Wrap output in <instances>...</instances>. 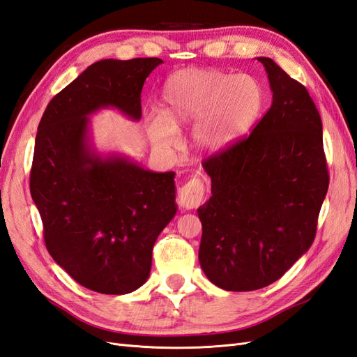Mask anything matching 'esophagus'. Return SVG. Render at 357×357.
<instances>
[{
	"label": "esophagus",
	"instance_id": "34e87169",
	"mask_svg": "<svg viewBox=\"0 0 357 357\" xmlns=\"http://www.w3.org/2000/svg\"><path fill=\"white\" fill-rule=\"evenodd\" d=\"M204 195V185L203 181L194 177L190 178L185 186H181L178 190V202L180 206L185 208H197L199 203L203 202Z\"/></svg>",
	"mask_w": 357,
	"mask_h": 357
}]
</instances>
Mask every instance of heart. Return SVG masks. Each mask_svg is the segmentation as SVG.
I'll use <instances>...</instances> for the list:
<instances>
[{"instance_id":"1","label":"heart","mask_w":357,"mask_h":357,"mask_svg":"<svg viewBox=\"0 0 357 357\" xmlns=\"http://www.w3.org/2000/svg\"><path fill=\"white\" fill-rule=\"evenodd\" d=\"M264 89L256 78L220 69H183L165 82L162 113L151 116L150 133L162 145L174 144L177 127L190 124L203 151H220L250 132L262 112Z\"/></svg>"}]
</instances>
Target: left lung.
<instances>
[{
  "label": "left lung",
  "mask_w": 357,
  "mask_h": 357,
  "mask_svg": "<svg viewBox=\"0 0 357 357\" xmlns=\"http://www.w3.org/2000/svg\"><path fill=\"white\" fill-rule=\"evenodd\" d=\"M273 104L248 136L203 162L212 197L198 207V259L225 291L279 280L310 248L328 189L323 124L307 89L273 59Z\"/></svg>",
  "instance_id": "1"
}]
</instances>
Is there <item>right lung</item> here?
I'll use <instances>...</instances> for the list:
<instances>
[{
    "label": "right lung",
    "instance_id": "right-lung-1",
    "mask_svg": "<svg viewBox=\"0 0 357 357\" xmlns=\"http://www.w3.org/2000/svg\"><path fill=\"white\" fill-rule=\"evenodd\" d=\"M160 63L100 60L48 102L38 127L30 192L47 250L77 283L100 294L133 292L149 279L154 242L177 212L176 174L101 158L88 142V116L115 107L141 119L145 78Z\"/></svg>",
    "mask_w": 357,
    "mask_h": 357
}]
</instances>
